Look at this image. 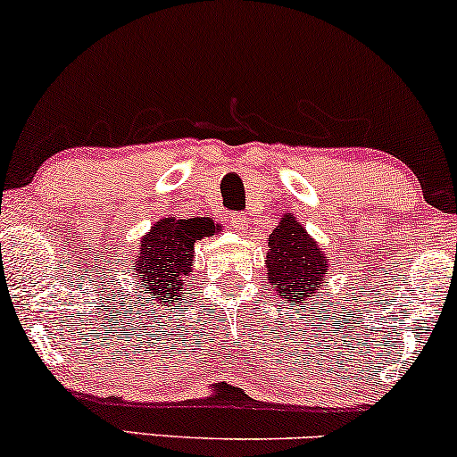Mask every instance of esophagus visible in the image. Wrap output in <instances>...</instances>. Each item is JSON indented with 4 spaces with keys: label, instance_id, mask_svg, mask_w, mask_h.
Returning <instances> with one entry per match:
<instances>
[{
    "label": "esophagus",
    "instance_id": "34e87169",
    "mask_svg": "<svg viewBox=\"0 0 457 457\" xmlns=\"http://www.w3.org/2000/svg\"><path fill=\"white\" fill-rule=\"evenodd\" d=\"M229 223H232L234 228L238 229V232H245V229H246V217H245V214H240V212L232 214V217H229Z\"/></svg>",
    "mask_w": 457,
    "mask_h": 457
}]
</instances>
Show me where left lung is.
Returning a JSON list of instances; mask_svg holds the SVG:
<instances>
[{
	"label": "left lung",
	"instance_id": "1",
	"mask_svg": "<svg viewBox=\"0 0 457 457\" xmlns=\"http://www.w3.org/2000/svg\"><path fill=\"white\" fill-rule=\"evenodd\" d=\"M266 269V279L277 296L296 305L316 296L330 275L327 253L292 212H283L269 236Z\"/></svg>",
	"mask_w": 457,
	"mask_h": 457
}]
</instances>
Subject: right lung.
Instances as JSON below:
<instances>
[{
  "label": "right lung",
  "mask_w": 457,
  "mask_h": 457,
  "mask_svg": "<svg viewBox=\"0 0 457 457\" xmlns=\"http://www.w3.org/2000/svg\"><path fill=\"white\" fill-rule=\"evenodd\" d=\"M221 232V225L211 217L176 219L162 217L141 236L135 260V277L139 287L150 296L152 305L174 307L188 295L187 277L193 270L195 243Z\"/></svg>",
  "instance_id": "add662e5"
}]
</instances>
